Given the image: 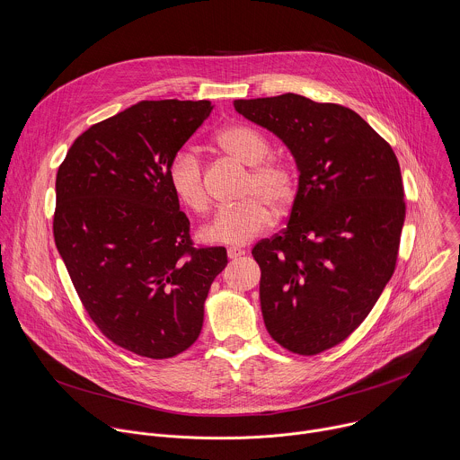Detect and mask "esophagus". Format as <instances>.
<instances>
[{
  "mask_svg": "<svg viewBox=\"0 0 460 460\" xmlns=\"http://www.w3.org/2000/svg\"><path fill=\"white\" fill-rule=\"evenodd\" d=\"M243 254H245V251L240 249V247H229V249H227V256H229L231 260H236V258H240V256H243Z\"/></svg>",
  "mask_w": 460,
  "mask_h": 460,
  "instance_id": "34e87169",
  "label": "esophagus"
}]
</instances>
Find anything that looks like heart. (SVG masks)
<instances>
[{"instance_id": "heart-1", "label": "heart", "mask_w": 460, "mask_h": 460, "mask_svg": "<svg viewBox=\"0 0 460 460\" xmlns=\"http://www.w3.org/2000/svg\"><path fill=\"white\" fill-rule=\"evenodd\" d=\"M217 144L242 164L252 166L243 188V200L217 211L202 229L208 242L242 245L263 233L272 211H285L296 199L297 179L294 170L269 157L267 140L245 126H229L217 135ZM168 182L175 197L188 209L202 215L209 209V195L204 182L200 159L190 149H181L168 166Z\"/></svg>"}]
</instances>
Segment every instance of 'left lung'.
<instances>
[{
    "label": "left lung",
    "mask_w": 460,
    "mask_h": 460,
    "mask_svg": "<svg viewBox=\"0 0 460 460\" xmlns=\"http://www.w3.org/2000/svg\"><path fill=\"white\" fill-rule=\"evenodd\" d=\"M234 110L290 149L299 181L288 224L260 240V305L270 338L316 356L345 341L390 281L406 215L390 144L354 110L283 93Z\"/></svg>",
    "instance_id": "left-lung-1"
}]
</instances>
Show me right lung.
Segmentation results:
<instances>
[{
    "mask_svg": "<svg viewBox=\"0 0 460 460\" xmlns=\"http://www.w3.org/2000/svg\"><path fill=\"white\" fill-rule=\"evenodd\" d=\"M209 101H140L90 126L56 177L54 240L84 311L115 345L149 359L188 350L226 247H195L168 166Z\"/></svg>",
    "mask_w": 460,
    "mask_h": 460,
    "instance_id": "right-lung-1",
    "label": "right lung"
}]
</instances>
